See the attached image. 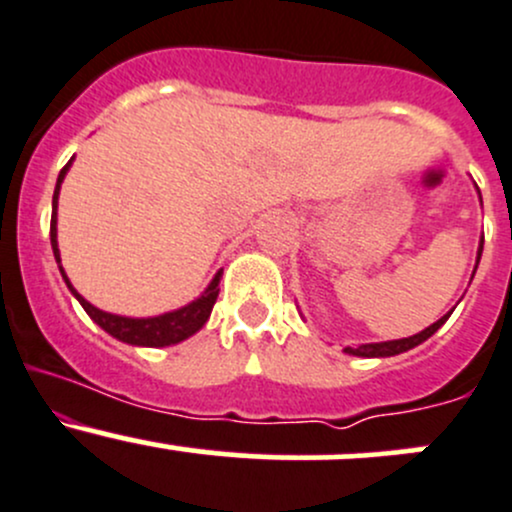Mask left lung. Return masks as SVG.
I'll return each instance as SVG.
<instances>
[{
	"mask_svg": "<svg viewBox=\"0 0 512 512\" xmlns=\"http://www.w3.org/2000/svg\"><path fill=\"white\" fill-rule=\"evenodd\" d=\"M481 252H483V245L478 247V260H481ZM449 319V314L441 316L437 324H432L429 328H424V331H419L417 336H410V338H400V341H385V343H365V346H358V348H346V353L351 355H363V358H387V355H397V353H405L410 351V348L419 346L422 341H427L429 336H432L437 328L444 324V321Z\"/></svg>",
	"mask_w": 512,
	"mask_h": 512,
	"instance_id": "obj_1",
	"label": "left lung"
}]
</instances>
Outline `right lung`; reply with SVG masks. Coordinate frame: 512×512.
<instances>
[{
    "label": "right lung",
    "mask_w": 512,
    "mask_h": 512,
    "mask_svg": "<svg viewBox=\"0 0 512 512\" xmlns=\"http://www.w3.org/2000/svg\"><path fill=\"white\" fill-rule=\"evenodd\" d=\"M71 161H68V164L61 169V174H58L56 191H53L51 247H53V255H56L58 267H61V255H58V242H56V206H58V191H61L63 176H66V171H68V166H71ZM61 274H63V279H66L68 289H71V292L75 294V299L80 301V306H83V309L88 311L90 319H93L98 326L105 328V331L110 333V336L120 338V341H125V343H132V346H154V348H157V346H171V343L184 341V338L193 336V333H196L198 328H203V324H206V321H208V316H211L215 299H218V292H220L218 284H220V274H223V272L215 274L211 287L206 289V294H203V297H198L196 301H191V304L184 306V309L169 311V314L154 316V319H127V316H115V314H107V311L95 309V306L90 304V301H85L71 287V282H68V277H66V272H63V267H61Z\"/></svg>",
    "instance_id": "1"
}]
</instances>
